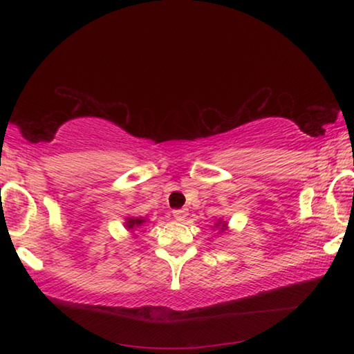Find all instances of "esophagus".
Instances as JSON below:
<instances>
[{
	"label": "esophagus",
	"instance_id": "obj_1",
	"mask_svg": "<svg viewBox=\"0 0 354 354\" xmlns=\"http://www.w3.org/2000/svg\"><path fill=\"white\" fill-rule=\"evenodd\" d=\"M187 214H189L187 209H175V211H173V217H175L178 221H183L185 220V217H187Z\"/></svg>",
	"mask_w": 354,
	"mask_h": 354
}]
</instances>
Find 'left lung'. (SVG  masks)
<instances>
[{
  "label": "left lung",
  "mask_w": 354,
  "mask_h": 354,
  "mask_svg": "<svg viewBox=\"0 0 354 354\" xmlns=\"http://www.w3.org/2000/svg\"><path fill=\"white\" fill-rule=\"evenodd\" d=\"M214 227H217V230L221 232V234H223V232L227 231V223H226V221L221 220V218H218L217 221H215V226Z\"/></svg>",
  "instance_id": "obj_1"
}]
</instances>
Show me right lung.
I'll return each instance as SVG.
<instances>
[{
	"instance_id": "1",
	"label": "right lung",
	"mask_w": 354,
	"mask_h": 354,
	"mask_svg": "<svg viewBox=\"0 0 354 354\" xmlns=\"http://www.w3.org/2000/svg\"><path fill=\"white\" fill-rule=\"evenodd\" d=\"M147 221L148 220L145 217H127V218H124V227H127L128 231L134 232L136 227L145 225Z\"/></svg>"
}]
</instances>
